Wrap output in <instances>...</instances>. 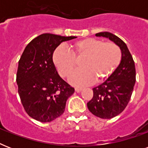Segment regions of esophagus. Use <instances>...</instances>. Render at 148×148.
<instances>
[{
    "label": "esophagus",
    "mask_w": 148,
    "mask_h": 148,
    "mask_svg": "<svg viewBox=\"0 0 148 148\" xmlns=\"http://www.w3.org/2000/svg\"><path fill=\"white\" fill-rule=\"evenodd\" d=\"M81 90H82V88H75V91L77 93L81 92Z\"/></svg>",
    "instance_id": "34e87169"
}]
</instances>
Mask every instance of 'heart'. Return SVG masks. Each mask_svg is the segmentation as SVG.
<instances>
[{
  "label": "heart",
  "instance_id": "obj_1",
  "mask_svg": "<svg viewBox=\"0 0 148 148\" xmlns=\"http://www.w3.org/2000/svg\"><path fill=\"white\" fill-rule=\"evenodd\" d=\"M71 53L63 47H58L53 53V64L63 77L71 74L81 61V68L71 75L70 83L74 86H87L108 79L121 64L122 53L117 45L113 42H103L96 38H84L71 45Z\"/></svg>",
  "mask_w": 148,
  "mask_h": 148
}]
</instances>
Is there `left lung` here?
Masks as SVG:
<instances>
[{
  "label": "left lung",
  "instance_id": "8db88e82",
  "mask_svg": "<svg viewBox=\"0 0 148 148\" xmlns=\"http://www.w3.org/2000/svg\"><path fill=\"white\" fill-rule=\"evenodd\" d=\"M95 35L109 38L120 47L122 53L118 67L108 80L93 88V97L87 103L94 115L110 119L121 114L131 99L136 81L135 65L126 44L121 38L109 32H100Z\"/></svg>",
  "mask_w": 148,
  "mask_h": 148
}]
</instances>
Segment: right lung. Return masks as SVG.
I'll return each instance as SVG.
<instances>
[{
    "label": "right lung",
    "instance_id": "obj_1",
    "mask_svg": "<svg viewBox=\"0 0 148 148\" xmlns=\"http://www.w3.org/2000/svg\"><path fill=\"white\" fill-rule=\"evenodd\" d=\"M76 38L43 34L25 47L18 62L17 81L22 105L27 114L40 122H50L64 112L74 88L58 74L53 51L63 42Z\"/></svg>",
    "mask_w": 148,
    "mask_h": 148
}]
</instances>
